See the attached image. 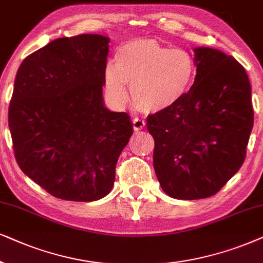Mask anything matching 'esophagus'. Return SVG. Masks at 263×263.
<instances>
[{
    "label": "esophagus",
    "instance_id": "1",
    "mask_svg": "<svg viewBox=\"0 0 263 263\" xmlns=\"http://www.w3.org/2000/svg\"><path fill=\"white\" fill-rule=\"evenodd\" d=\"M132 122H134L135 131H141V129L144 128V126H145V121L142 120V119H139V118H135Z\"/></svg>",
    "mask_w": 263,
    "mask_h": 263
}]
</instances>
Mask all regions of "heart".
<instances>
[{
  "label": "heart",
  "mask_w": 263,
  "mask_h": 263,
  "mask_svg": "<svg viewBox=\"0 0 263 263\" xmlns=\"http://www.w3.org/2000/svg\"><path fill=\"white\" fill-rule=\"evenodd\" d=\"M114 62L104 68V90L115 107L132 100L146 113H160L172 108L186 96L194 83V56L185 49H168L153 38L125 42L115 52Z\"/></svg>",
  "instance_id": "heart-1"
}]
</instances>
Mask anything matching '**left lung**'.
<instances>
[{
    "mask_svg": "<svg viewBox=\"0 0 263 263\" xmlns=\"http://www.w3.org/2000/svg\"><path fill=\"white\" fill-rule=\"evenodd\" d=\"M194 60L196 77L186 96L146 118L157 180L177 199L215 195L243 164L254 125L243 66L209 47L194 48Z\"/></svg>",
    "mask_w": 263,
    "mask_h": 263,
    "instance_id": "8db88e82",
    "label": "left lung"
}]
</instances>
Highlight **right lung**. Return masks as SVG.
Returning <instances> with one entry per match:
<instances>
[{"label": "right lung", "mask_w": 263, "mask_h": 263, "mask_svg": "<svg viewBox=\"0 0 263 263\" xmlns=\"http://www.w3.org/2000/svg\"><path fill=\"white\" fill-rule=\"evenodd\" d=\"M109 37L58 38L16 72L8 125L20 170L61 199L92 202L111 191L134 125L104 106Z\"/></svg>", "instance_id": "1"}]
</instances>
